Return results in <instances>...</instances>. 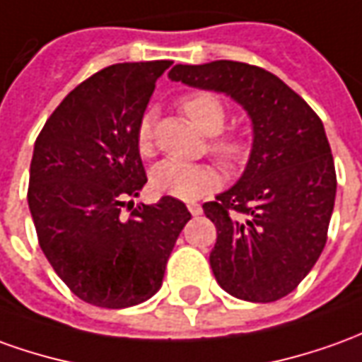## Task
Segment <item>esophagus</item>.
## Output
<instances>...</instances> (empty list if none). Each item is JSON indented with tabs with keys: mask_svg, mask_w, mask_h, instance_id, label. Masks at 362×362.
Returning <instances> with one entry per match:
<instances>
[{
	"mask_svg": "<svg viewBox=\"0 0 362 362\" xmlns=\"http://www.w3.org/2000/svg\"><path fill=\"white\" fill-rule=\"evenodd\" d=\"M187 209H189V213L193 214V216H199V214L203 213V206L199 205V203H189Z\"/></svg>",
	"mask_w": 362,
	"mask_h": 362,
	"instance_id": "34e87169",
	"label": "esophagus"
}]
</instances>
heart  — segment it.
<instances>
[{
  "label": "heart",
  "mask_w": 362,
  "mask_h": 362,
  "mask_svg": "<svg viewBox=\"0 0 362 362\" xmlns=\"http://www.w3.org/2000/svg\"><path fill=\"white\" fill-rule=\"evenodd\" d=\"M181 110L209 139V151L224 167L236 169L248 159L250 146L238 134H221L226 124V108L209 92L189 94L181 100ZM136 144L141 156L153 153V116L144 114L136 129ZM149 185L156 195L173 197L179 201H197L213 193L221 185V171L214 163H185L177 159H165L157 163L149 175Z\"/></svg>",
  "instance_id": "obj_1"
}]
</instances>
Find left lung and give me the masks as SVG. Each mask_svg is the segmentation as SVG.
Wrapping results in <instances>:
<instances>
[{"label": "left lung", "mask_w": 362, "mask_h": 362, "mask_svg": "<svg viewBox=\"0 0 362 362\" xmlns=\"http://www.w3.org/2000/svg\"><path fill=\"white\" fill-rule=\"evenodd\" d=\"M169 78L224 92L250 114L254 144L244 175L203 205L216 226L211 268L238 300H281L327 243L337 175L323 122L298 92L254 64H177Z\"/></svg>", "instance_id": "left-lung-1"}]
</instances>
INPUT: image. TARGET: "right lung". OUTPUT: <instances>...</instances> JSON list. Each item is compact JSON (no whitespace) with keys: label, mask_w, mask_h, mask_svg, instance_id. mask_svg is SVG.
I'll list each match as a JSON object with an SVG mask.
<instances>
[{"label":"right lung","mask_w":362,"mask_h":362,"mask_svg":"<svg viewBox=\"0 0 362 362\" xmlns=\"http://www.w3.org/2000/svg\"><path fill=\"white\" fill-rule=\"evenodd\" d=\"M171 61L119 62L81 82L37 136L27 201L39 246L69 290L122 310L149 300L191 213L163 197L138 205L148 183L136 129ZM132 206L129 217L121 209Z\"/></svg>","instance_id":"add662e5"}]
</instances>
